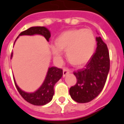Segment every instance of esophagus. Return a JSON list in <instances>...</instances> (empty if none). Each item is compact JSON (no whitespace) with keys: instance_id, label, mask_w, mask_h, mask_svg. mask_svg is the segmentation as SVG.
I'll return each mask as SVG.
<instances>
[{"instance_id":"esophagus-1","label":"esophagus","mask_w":124,"mask_h":124,"mask_svg":"<svg viewBox=\"0 0 124 124\" xmlns=\"http://www.w3.org/2000/svg\"><path fill=\"white\" fill-rule=\"evenodd\" d=\"M70 72H71V71L68 68H63V77H65L67 74L69 73Z\"/></svg>"}]
</instances>
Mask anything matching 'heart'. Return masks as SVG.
I'll list each match as a JSON object with an SVG mask.
<instances>
[{
    "label": "heart",
    "mask_w": 124,
    "mask_h": 124,
    "mask_svg": "<svg viewBox=\"0 0 124 124\" xmlns=\"http://www.w3.org/2000/svg\"><path fill=\"white\" fill-rule=\"evenodd\" d=\"M96 39L94 33L88 29H76L62 32L51 45L55 59L60 60L62 51H66L67 58L74 65L85 63L94 52Z\"/></svg>",
    "instance_id": "b5f03b06"
}]
</instances>
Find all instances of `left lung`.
<instances>
[{
	"mask_svg": "<svg viewBox=\"0 0 124 124\" xmlns=\"http://www.w3.org/2000/svg\"><path fill=\"white\" fill-rule=\"evenodd\" d=\"M97 48L85 67L73 74L77 83L69 89V94L78 103H87L102 91L109 71V55L108 46L100 37H96Z\"/></svg>",
	"mask_w": 124,
	"mask_h": 124,
	"instance_id": "obj_1",
	"label": "left lung"
}]
</instances>
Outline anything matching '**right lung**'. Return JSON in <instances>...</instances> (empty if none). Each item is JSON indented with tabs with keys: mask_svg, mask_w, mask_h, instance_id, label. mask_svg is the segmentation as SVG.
Masks as SVG:
<instances>
[{
	"mask_svg": "<svg viewBox=\"0 0 124 124\" xmlns=\"http://www.w3.org/2000/svg\"><path fill=\"white\" fill-rule=\"evenodd\" d=\"M41 35L46 39V41H49L51 33L46 27H32L26 31L21 32L18 36L21 35ZM17 37V38H18ZM13 53H11V57ZM63 75V70L56 67H49L46 73V78L43 83L39 88L33 93H27L21 90L16 85L14 78V81L18 92L24 100L27 102L35 106H43L50 102L53 99L54 95V85L60 79Z\"/></svg>",
	"mask_w": 124,
	"mask_h": 124,
	"instance_id": "add662e5",
	"label": "right lung"
}]
</instances>
